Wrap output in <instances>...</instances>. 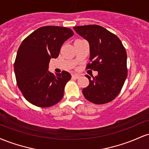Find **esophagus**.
<instances>
[{
	"mask_svg": "<svg viewBox=\"0 0 149 149\" xmlns=\"http://www.w3.org/2000/svg\"><path fill=\"white\" fill-rule=\"evenodd\" d=\"M80 77L79 74H77V73H74V74L72 75V78H78Z\"/></svg>",
	"mask_w": 149,
	"mask_h": 149,
	"instance_id": "1",
	"label": "esophagus"
}]
</instances>
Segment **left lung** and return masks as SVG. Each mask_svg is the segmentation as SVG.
<instances>
[{"instance_id":"1","label":"left lung","mask_w":149,"mask_h":149,"mask_svg":"<svg viewBox=\"0 0 149 149\" xmlns=\"http://www.w3.org/2000/svg\"><path fill=\"white\" fill-rule=\"evenodd\" d=\"M73 29L90 45L91 63L86 69L98 71L92 78L85 76L90 84L83 89V95L96 104L111 102L120 93L127 76L125 48L115 34L101 26H79Z\"/></svg>"}]
</instances>
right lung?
<instances>
[{
  "mask_svg": "<svg viewBox=\"0 0 149 149\" xmlns=\"http://www.w3.org/2000/svg\"><path fill=\"white\" fill-rule=\"evenodd\" d=\"M73 35L69 28L47 26L34 31L22 41L14 69L18 88L31 104L49 107L62 99L71 76L65 71L56 75L49 72V63L59 56L61 45Z\"/></svg>",
  "mask_w": 149,
  "mask_h": 149,
  "instance_id": "right-lung-1",
  "label": "right lung"
}]
</instances>
